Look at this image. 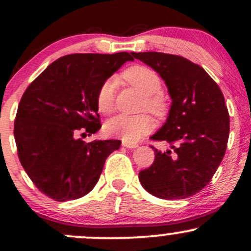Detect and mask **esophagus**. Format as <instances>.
I'll list each match as a JSON object with an SVG mask.
<instances>
[{
	"label": "esophagus",
	"instance_id": "esophagus-1",
	"mask_svg": "<svg viewBox=\"0 0 251 251\" xmlns=\"http://www.w3.org/2000/svg\"><path fill=\"white\" fill-rule=\"evenodd\" d=\"M123 146L126 149L133 150V149L138 148V144L137 143H129V142H123Z\"/></svg>",
	"mask_w": 251,
	"mask_h": 251
}]
</instances>
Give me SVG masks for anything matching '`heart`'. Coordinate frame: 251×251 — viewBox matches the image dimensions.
Instances as JSON below:
<instances>
[{
  "label": "heart",
  "mask_w": 251,
  "mask_h": 251,
  "mask_svg": "<svg viewBox=\"0 0 251 251\" xmlns=\"http://www.w3.org/2000/svg\"><path fill=\"white\" fill-rule=\"evenodd\" d=\"M123 77L129 85L139 89L144 94L143 107L157 117H163L168 111L166 98L162 93L163 83L159 75L146 66H133L123 73ZM117 82L108 79L102 83L97 96V106L100 113L108 114L113 111ZM154 127L152 118L148 114L126 116L119 114L109 119L105 125V131L109 137L120 138L125 142H137Z\"/></svg>",
  "instance_id": "b5f03b06"
}]
</instances>
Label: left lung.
Masks as SVG:
<instances>
[{
  "instance_id": "8db88e82",
  "label": "left lung",
  "mask_w": 251,
  "mask_h": 251,
  "mask_svg": "<svg viewBox=\"0 0 251 251\" xmlns=\"http://www.w3.org/2000/svg\"><path fill=\"white\" fill-rule=\"evenodd\" d=\"M165 81L172 99L166 123L151 139L171 150H154V162L139 172L143 188L162 200H183L205 188L226 153L229 113L221 88L201 66L179 55L131 53Z\"/></svg>"
}]
</instances>
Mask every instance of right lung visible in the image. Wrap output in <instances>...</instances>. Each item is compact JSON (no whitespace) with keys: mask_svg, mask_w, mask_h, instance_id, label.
<instances>
[{"mask_svg":"<svg viewBox=\"0 0 251 251\" xmlns=\"http://www.w3.org/2000/svg\"><path fill=\"white\" fill-rule=\"evenodd\" d=\"M131 54H71L50 63L25 89L14 124L17 154L42 194L77 200L96 186L106 158L120 140L85 143L97 133L99 88Z\"/></svg>","mask_w":251,"mask_h":251,"instance_id":"1","label":"right lung"}]
</instances>
